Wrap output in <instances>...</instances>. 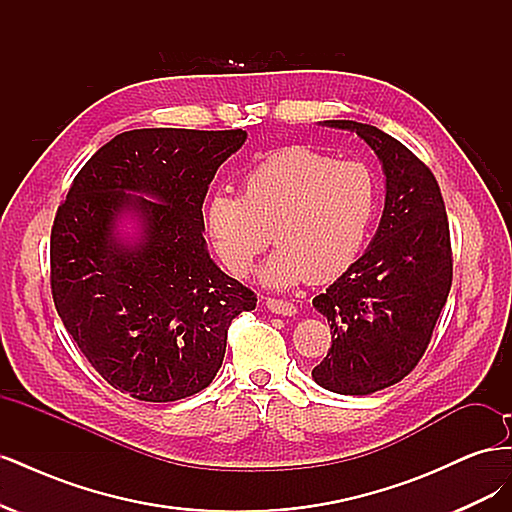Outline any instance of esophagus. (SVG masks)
<instances>
[{
    "label": "esophagus",
    "instance_id": "obj_1",
    "mask_svg": "<svg viewBox=\"0 0 512 512\" xmlns=\"http://www.w3.org/2000/svg\"><path fill=\"white\" fill-rule=\"evenodd\" d=\"M267 307L271 309L273 314H280V316H294V314H297V307H294L290 301H284V299H267Z\"/></svg>",
    "mask_w": 512,
    "mask_h": 512
}]
</instances>
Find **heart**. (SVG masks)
<instances>
[{"instance_id":"b5f03b06","label":"heart","mask_w":512,"mask_h":512,"mask_svg":"<svg viewBox=\"0 0 512 512\" xmlns=\"http://www.w3.org/2000/svg\"><path fill=\"white\" fill-rule=\"evenodd\" d=\"M378 185L361 162H335L288 147L254 164L237 194L218 192L205 207V228L224 267L252 273L271 241L280 245L260 271L271 288L331 282L359 258L376 218Z\"/></svg>"}]
</instances>
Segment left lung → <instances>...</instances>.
<instances>
[{
    "instance_id": "obj_1",
    "label": "left lung",
    "mask_w": 512,
    "mask_h": 512,
    "mask_svg": "<svg viewBox=\"0 0 512 512\" xmlns=\"http://www.w3.org/2000/svg\"><path fill=\"white\" fill-rule=\"evenodd\" d=\"M322 126L356 132L374 149L386 198L365 254L314 299L333 344L312 378L339 395H371L404 380L431 342L453 284L451 232L436 177L406 145L369 123Z\"/></svg>"
}]
</instances>
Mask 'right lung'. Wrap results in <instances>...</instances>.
Here are the masks:
<instances>
[{"mask_svg":"<svg viewBox=\"0 0 512 512\" xmlns=\"http://www.w3.org/2000/svg\"><path fill=\"white\" fill-rule=\"evenodd\" d=\"M243 130L117 134L74 177L51 230L57 314L113 389L177 401L211 384L256 294L207 252L203 203ZM137 222L123 238L120 222Z\"/></svg>","mask_w":512,"mask_h":512,"instance_id":"1","label":"right lung"}]
</instances>
